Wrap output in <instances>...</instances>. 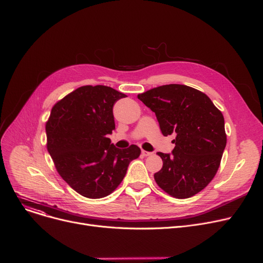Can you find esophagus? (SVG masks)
Returning a JSON list of instances; mask_svg holds the SVG:
<instances>
[{
	"label": "esophagus",
	"mask_w": 263,
	"mask_h": 263,
	"mask_svg": "<svg viewBox=\"0 0 263 263\" xmlns=\"http://www.w3.org/2000/svg\"><path fill=\"white\" fill-rule=\"evenodd\" d=\"M142 155H143V156H151L152 153L151 152H146V151H142Z\"/></svg>",
	"instance_id": "1"
}]
</instances>
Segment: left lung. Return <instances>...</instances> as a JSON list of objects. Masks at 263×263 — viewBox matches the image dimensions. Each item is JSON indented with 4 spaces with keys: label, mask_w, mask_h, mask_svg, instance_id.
<instances>
[{
    "label": "left lung",
    "mask_w": 263,
    "mask_h": 263,
    "mask_svg": "<svg viewBox=\"0 0 263 263\" xmlns=\"http://www.w3.org/2000/svg\"><path fill=\"white\" fill-rule=\"evenodd\" d=\"M156 114L164 137L176 135L172 155L157 153L158 186L179 199L205 189L215 178L227 145L224 118L209 97L194 87L166 84L138 95Z\"/></svg>",
    "instance_id": "obj_1"
}]
</instances>
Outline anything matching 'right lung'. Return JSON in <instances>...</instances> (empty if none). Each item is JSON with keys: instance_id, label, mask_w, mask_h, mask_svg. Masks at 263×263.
<instances>
[{"instance_id": "obj_1", "label": "right lung", "mask_w": 263, "mask_h": 263, "mask_svg": "<svg viewBox=\"0 0 263 263\" xmlns=\"http://www.w3.org/2000/svg\"><path fill=\"white\" fill-rule=\"evenodd\" d=\"M126 95L106 85H83L58 101L45 124L46 148L72 190L87 198L108 196L122 182L141 149H119L107 134L115 129L114 104Z\"/></svg>"}]
</instances>
